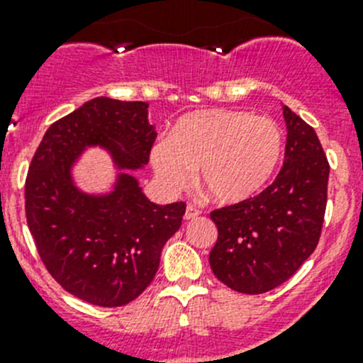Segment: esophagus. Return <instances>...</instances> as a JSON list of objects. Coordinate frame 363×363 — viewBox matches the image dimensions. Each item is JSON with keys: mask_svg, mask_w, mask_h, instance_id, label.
Instances as JSON below:
<instances>
[{"mask_svg": "<svg viewBox=\"0 0 363 363\" xmlns=\"http://www.w3.org/2000/svg\"><path fill=\"white\" fill-rule=\"evenodd\" d=\"M199 216H200L199 208L193 207V205H188V207H186V212H184V219H186V221H189V219L199 218Z\"/></svg>", "mask_w": 363, "mask_h": 363, "instance_id": "1", "label": "esophagus"}]
</instances>
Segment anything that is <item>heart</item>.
Listing matches in <instances>:
<instances>
[{"mask_svg":"<svg viewBox=\"0 0 363 363\" xmlns=\"http://www.w3.org/2000/svg\"><path fill=\"white\" fill-rule=\"evenodd\" d=\"M283 155V131L267 116L232 108H207L179 117L168 140L151 149L161 188L184 189L199 181L219 203L244 202L272 177Z\"/></svg>","mask_w":363,"mask_h":363,"instance_id":"1","label":"heart"}]
</instances>
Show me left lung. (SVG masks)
Instances as JSON below:
<instances>
[{
	"label": "left lung",
	"instance_id": "8db88e82",
	"mask_svg": "<svg viewBox=\"0 0 363 363\" xmlns=\"http://www.w3.org/2000/svg\"><path fill=\"white\" fill-rule=\"evenodd\" d=\"M283 116L288 137L276 181L255 199L211 212L218 240L208 263L239 294H265L290 279L321 235L330 164L316 131L288 107Z\"/></svg>",
	"mask_w": 363,
	"mask_h": 363
}]
</instances>
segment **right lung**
Returning a JSON list of instances; mask_svg holds the SVG:
<instances>
[{"instance_id":"add662e5","label":"right lung","mask_w":363,"mask_h":363,"mask_svg":"<svg viewBox=\"0 0 363 363\" xmlns=\"http://www.w3.org/2000/svg\"><path fill=\"white\" fill-rule=\"evenodd\" d=\"M147 108L107 96L86 101L50 124L29 164L26 219L40 258L68 294L93 306H126L151 284L186 212L184 202L152 203L130 172L105 195L73 182V163L94 145L117 168L145 167L156 138Z\"/></svg>"}]
</instances>
